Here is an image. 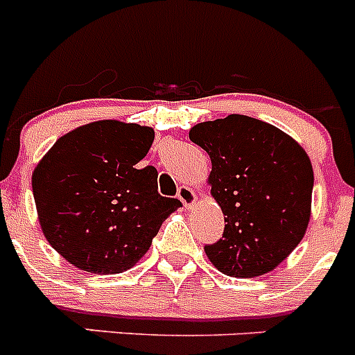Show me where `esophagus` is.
I'll list each match as a JSON object with an SVG mask.
<instances>
[{"label": "esophagus", "mask_w": 355, "mask_h": 355, "mask_svg": "<svg viewBox=\"0 0 355 355\" xmlns=\"http://www.w3.org/2000/svg\"><path fill=\"white\" fill-rule=\"evenodd\" d=\"M178 199L183 202L184 208H190L196 202L197 196L190 187H180V190H178Z\"/></svg>", "instance_id": "esophagus-1"}]
</instances>
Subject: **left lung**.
<instances>
[{"mask_svg":"<svg viewBox=\"0 0 355 355\" xmlns=\"http://www.w3.org/2000/svg\"><path fill=\"white\" fill-rule=\"evenodd\" d=\"M190 140L211 158V193L224 234L205 247L225 275L270 272L299 245L309 222L313 167L306 150L272 124L247 117L200 122Z\"/></svg>","mask_w":355,"mask_h":355,"instance_id":"obj_1","label":"left lung"}]
</instances>
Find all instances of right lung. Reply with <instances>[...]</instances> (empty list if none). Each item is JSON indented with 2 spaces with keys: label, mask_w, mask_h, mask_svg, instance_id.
I'll return each mask as SVG.
<instances>
[{
  "label": "right lung",
  "mask_w": 355,
  "mask_h": 355,
  "mask_svg": "<svg viewBox=\"0 0 355 355\" xmlns=\"http://www.w3.org/2000/svg\"><path fill=\"white\" fill-rule=\"evenodd\" d=\"M153 140L150 128L99 121L64 135L40 159L31 175L40 227L71 265L128 270L181 206L159 196L153 165L137 168Z\"/></svg>",
  "instance_id": "1"
}]
</instances>
